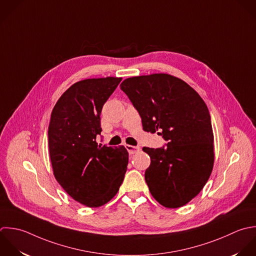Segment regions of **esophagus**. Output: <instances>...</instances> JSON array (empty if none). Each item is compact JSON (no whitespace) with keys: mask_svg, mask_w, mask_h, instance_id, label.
<instances>
[{"mask_svg":"<svg viewBox=\"0 0 256 256\" xmlns=\"http://www.w3.org/2000/svg\"><path fill=\"white\" fill-rule=\"evenodd\" d=\"M126 150L130 154H136V152H138L140 150V146H130V144H126Z\"/></svg>","mask_w":256,"mask_h":256,"instance_id":"obj_1","label":"esophagus"}]
</instances>
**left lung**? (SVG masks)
I'll return each mask as SVG.
<instances>
[{"label":"left lung","instance_id":"obj_1","mask_svg":"<svg viewBox=\"0 0 256 256\" xmlns=\"http://www.w3.org/2000/svg\"><path fill=\"white\" fill-rule=\"evenodd\" d=\"M138 112L142 128L162 136L166 146L144 148L150 158L144 178L154 200L178 208L196 198L214 168L208 108L186 82L168 74L132 76L120 84Z\"/></svg>","mask_w":256,"mask_h":256}]
</instances>
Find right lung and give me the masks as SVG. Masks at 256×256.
I'll return each instance as SVG.
<instances>
[{
  "mask_svg": "<svg viewBox=\"0 0 256 256\" xmlns=\"http://www.w3.org/2000/svg\"><path fill=\"white\" fill-rule=\"evenodd\" d=\"M122 78L80 80L70 86L52 108L48 152L54 176L76 202L98 208L118 192L128 164L124 146L98 144L100 112Z\"/></svg>",
  "mask_w": 256,
  "mask_h": 256,
  "instance_id": "add662e5",
  "label": "right lung"
}]
</instances>
